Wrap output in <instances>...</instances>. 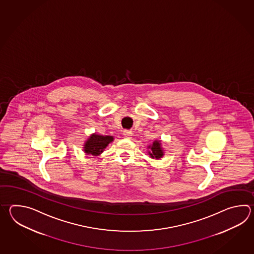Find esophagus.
I'll return each instance as SVG.
<instances>
[{
	"label": "esophagus",
	"mask_w": 254,
	"mask_h": 254,
	"mask_svg": "<svg viewBox=\"0 0 254 254\" xmlns=\"http://www.w3.org/2000/svg\"><path fill=\"white\" fill-rule=\"evenodd\" d=\"M124 135L127 138H130V136H132V132H131V130H129V129H125Z\"/></svg>",
	"instance_id": "1"
}]
</instances>
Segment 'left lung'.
<instances>
[{
	"mask_svg": "<svg viewBox=\"0 0 254 254\" xmlns=\"http://www.w3.org/2000/svg\"><path fill=\"white\" fill-rule=\"evenodd\" d=\"M149 148H151V151L149 152L150 156L153 159H160L163 156V151L161 147V142L159 140H155L152 145L150 146Z\"/></svg>",
	"mask_w": 254,
	"mask_h": 254,
	"instance_id": "1",
	"label": "left lung"
}]
</instances>
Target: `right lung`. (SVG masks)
<instances>
[{
    "label": "right lung",
    "mask_w": 254,
    "mask_h": 254,
    "mask_svg": "<svg viewBox=\"0 0 254 254\" xmlns=\"http://www.w3.org/2000/svg\"><path fill=\"white\" fill-rule=\"evenodd\" d=\"M114 140L113 136H103V135L92 134L90 136L84 145V151L87 154L99 155L108 146L110 142Z\"/></svg>",
    "instance_id": "1"
}]
</instances>
